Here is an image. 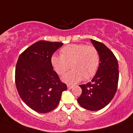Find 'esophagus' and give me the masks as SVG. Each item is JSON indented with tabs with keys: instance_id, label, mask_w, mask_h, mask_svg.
Segmentation results:
<instances>
[{
	"instance_id": "esophagus-1",
	"label": "esophagus",
	"mask_w": 133,
	"mask_h": 133,
	"mask_svg": "<svg viewBox=\"0 0 133 133\" xmlns=\"http://www.w3.org/2000/svg\"><path fill=\"white\" fill-rule=\"evenodd\" d=\"M67 86H68V89H71L73 87V86H72V85H70V84H68L67 85Z\"/></svg>"
}]
</instances>
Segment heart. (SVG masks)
I'll use <instances>...</instances> for the list:
<instances>
[{"instance_id": "1", "label": "heart", "mask_w": 133, "mask_h": 133, "mask_svg": "<svg viewBox=\"0 0 133 133\" xmlns=\"http://www.w3.org/2000/svg\"><path fill=\"white\" fill-rule=\"evenodd\" d=\"M100 62L96 48L86 44H70L60 50V56L53 55L51 62L56 73L60 75L69 69L72 70L62 77L63 81L75 84L83 80L87 81L94 77Z\"/></svg>"}]
</instances>
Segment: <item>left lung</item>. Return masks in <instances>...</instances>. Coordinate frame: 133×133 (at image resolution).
Listing matches in <instances>:
<instances>
[{
  "instance_id": "left-lung-1",
  "label": "left lung",
  "mask_w": 133,
  "mask_h": 133,
  "mask_svg": "<svg viewBox=\"0 0 133 133\" xmlns=\"http://www.w3.org/2000/svg\"><path fill=\"white\" fill-rule=\"evenodd\" d=\"M99 54L100 62L91 82L79 85L82 94L77 99L84 109L96 111L107 106L115 95L119 79L118 63L113 52L103 43L91 39Z\"/></svg>"
}]
</instances>
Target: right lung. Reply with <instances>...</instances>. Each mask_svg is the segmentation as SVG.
I'll return each instance as SVG.
<instances>
[{
	"label": "right lung",
	"instance_id": "1",
	"mask_svg": "<svg viewBox=\"0 0 133 133\" xmlns=\"http://www.w3.org/2000/svg\"><path fill=\"white\" fill-rule=\"evenodd\" d=\"M63 44L39 41L19 56L15 74L17 90L24 103L37 112L47 113L55 109L67 90L51 62L54 52Z\"/></svg>",
	"mask_w": 133,
	"mask_h": 133
}]
</instances>
